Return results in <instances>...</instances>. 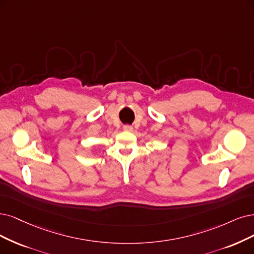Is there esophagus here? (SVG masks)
Instances as JSON below:
<instances>
[{
	"mask_svg": "<svg viewBox=\"0 0 254 254\" xmlns=\"http://www.w3.org/2000/svg\"><path fill=\"white\" fill-rule=\"evenodd\" d=\"M124 129L127 130V132H132V130H133V127H130V126H125Z\"/></svg>",
	"mask_w": 254,
	"mask_h": 254,
	"instance_id": "1",
	"label": "esophagus"
}]
</instances>
